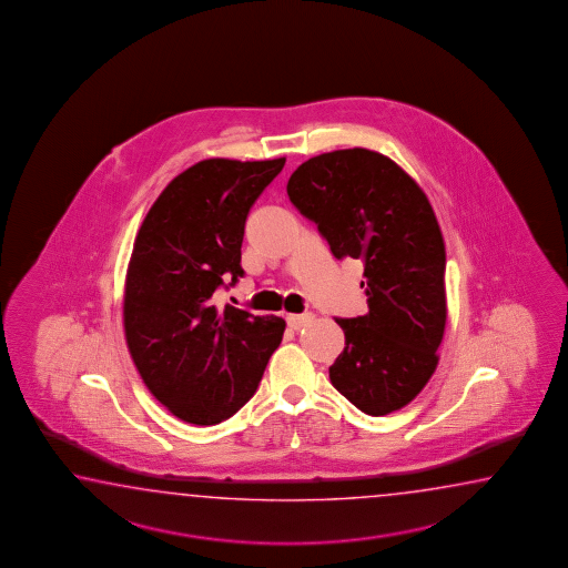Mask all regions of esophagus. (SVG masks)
Listing matches in <instances>:
<instances>
[{
	"mask_svg": "<svg viewBox=\"0 0 568 568\" xmlns=\"http://www.w3.org/2000/svg\"><path fill=\"white\" fill-rule=\"evenodd\" d=\"M286 321H288L290 328L298 331L302 326L311 325V323H313V314H288V316H286Z\"/></svg>",
	"mask_w": 568,
	"mask_h": 568,
	"instance_id": "34e87169",
	"label": "esophagus"
}]
</instances>
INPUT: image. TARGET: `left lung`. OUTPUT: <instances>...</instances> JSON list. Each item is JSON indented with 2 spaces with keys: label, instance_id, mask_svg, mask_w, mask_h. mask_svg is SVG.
<instances>
[{
  "label": "left lung",
  "instance_id": "obj_1",
  "mask_svg": "<svg viewBox=\"0 0 568 568\" xmlns=\"http://www.w3.org/2000/svg\"><path fill=\"white\" fill-rule=\"evenodd\" d=\"M286 191L337 260L363 264L367 313L335 318L345 349L331 384L369 416L404 408L435 374L447 325V252L433 206L394 160L365 148L306 160Z\"/></svg>",
  "mask_w": 568,
  "mask_h": 568
}]
</instances>
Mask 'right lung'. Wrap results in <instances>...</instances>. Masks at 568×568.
I'll return each instance as SVG.
<instances>
[{
	"instance_id": "obj_1",
	"label": "right lung",
	"mask_w": 568,
	"mask_h": 568,
	"mask_svg": "<svg viewBox=\"0 0 568 568\" xmlns=\"http://www.w3.org/2000/svg\"><path fill=\"white\" fill-rule=\"evenodd\" d=\"M286 158H209L181 172L148 211L123 294L128 349L145 387L184 423H223L252 398L286 323L213 294L242 278L250 209Z\"/></svg>"
}]
</instances>
